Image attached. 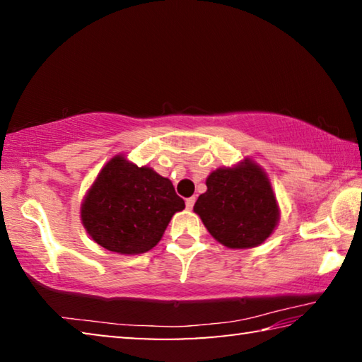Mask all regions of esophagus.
Here are the masks:
<instances>
[{"mask_svg": "<svg viewBox=\"0 0 362 362\" xmlns=\"http://www.w3.org/2000/svg\"><path fill=\"white\" fill-rule=\"evenodd\" d=\"M194 196H192V198H188L187 201H185V204H187V209L188 211H192L193 209V206H194Z\"/></svg>", "mask_w": 362, "mask_h": 362, "instance_id": "1", "label": "esophagus"}]
</instances>
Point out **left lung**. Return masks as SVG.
I'll use <instances>...</instances> for the list:
<instances>
[{
	"label": "left lung",
	"mask_w": 362,
	"mask_h": 362,
	"mask_svg": "<svg viewBox=\"0 0 362 362\" xmlns=\"http://www.w3.org/2000/svg\"><path fill=\"white\" fill-rule=\"evenodd\" d=\"M193 211L207 231L230 249L262 244L276 228L279 207L259 164L246 158L235 168H218L206 180Z\"/></svg>",
	"instance_id": "obj_1"
}]
</instances>
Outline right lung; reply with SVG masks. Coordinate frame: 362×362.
<instances>
[{
	"mask_svg": "<svg viewBox=\"0 0 362 362\" xmlns=\"http://www.w3.org/2000/svg\"><path fill=\"white\" fill-rule=\"evenodd\" d=\"M185 209L173 182L116 155L102 168L81 204L89 236L107 250L144 254L156 246L175 212Z\"/></svg>",
	"mask_w": 362,
	"mask_h": 362,
	"instance_id": "1",
	"label": "right lung"
}]
</instances>
